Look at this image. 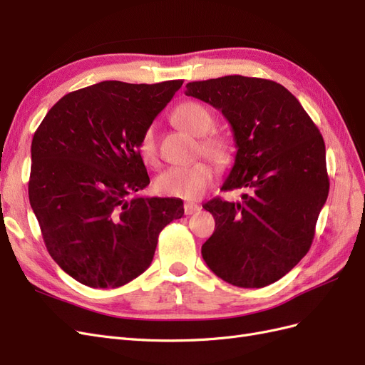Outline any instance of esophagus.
<instances>
[{
	"label": "esophagus",
	"mask_w": 365,
	"mask_h": 365,
	"mask_svg": "<svg viewBox=\"0 0 365 365\" xmlns=\"http://www.w3.org/2000/svg\"><path fill=\"white\" fill-rule=\"evenodd\" d=\"M201 210V207L197 204H193V202H185L184 204V213L185 215H195Z\"/></svg>",
	"instance_id": "obj_1"
}]
</instances>
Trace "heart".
Returning <instances> with one entry per match:
<instances>
[{
    "label": "heart",
    "mask_w": 365,
    "mask_h": 365,
    "mask_svg": "<svg viewBox=\"0 0 365 365\" xmlns=\"http://www.w3.org/2000/svg\"><path fill=\"white\" fill-rule=\"evenodd\" d=\"M175 125L182 130L189 132L195 137H201V152L213 160L216 164H225L230 158V146L227 140L217 135H205L215 123V117L210 109L197 102H185L172 114ZM138 150L141 158L149 165L158 164V145H157V129L149 125L143 130ZM215 170L207 161H195L189 165L170 168L164 170L155 180V187L161 195L182 197L187 201H193L201 197L204 192L213 182Z\"/></svg>",
    "instance_id": "obj_1"
}]
</instances>
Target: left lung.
<instances>
[{
    "label": "left lung",
    "mask_w": 365,
    "mask_h": 365,
    "mask_svg": "<svg viewBox=\"0 0 365 365\" xmlns=\"http://www.w3.org/2000/svg\"><path fill=\"white\" fill-rule=\"evenodd\" d=\"M185 88V96L228 120L237 152L222 189H245L240 202L215 197L202 205L216 222L202 257L227 283L263 288L288 274L312 245L329 195L324 140L277 82L224 76Z\"/></svg>",
    "instance_id": "obj_1"
}]
</instances>
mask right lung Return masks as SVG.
I'll return each mask as SVG.
<instances>
[{"label": "right lung", "mask_w": 365, "mask_h": 365, "mask_svg": "<svg viewBox=\"0 0 365 365\" xmlns=\"http://www.w3.org/2000/svg\"><path fill=\"white\" fill-rule=\"evenodd\" d=\"M182 81H105L63 96L31 140L29 200L53 260L90 288H118L152 263L181 200L132 196L150 182L138 143Z\"/></svg>", "instance_id": "obj_1"}]
</instances>
